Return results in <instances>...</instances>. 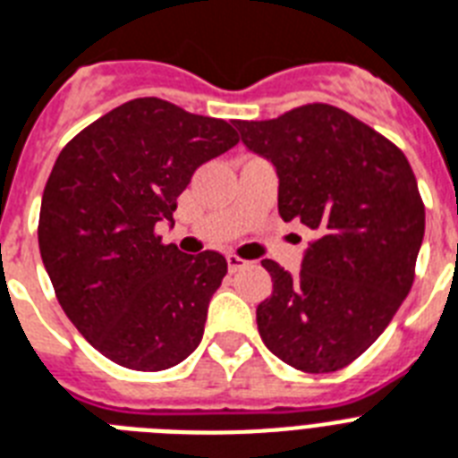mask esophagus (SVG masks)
<instances>
[{"mask_svg": "<svg viewBox=\"0 0 458 458\" xmlns=\"http://www.w3.org/2000/svg\"><path fill=\"white\" fill-rule=\"evenodd\" d=\"M244 266H247V261H244V259L235 257V254H228V268H230V273L240 271V268H244Z\"/></svg>", "mask_w": 458, "mask_h": 458, "instance_id": "esophagus-1", "label": "esophagus"}]
</instances>
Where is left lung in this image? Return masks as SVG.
I'll return each mask as SVG.
<instances>
[{
	"label": "left lung",
	"instance_id": "obj_1",
	"mask_svg": "<svg viewBox=\"0 0 458 458\" xmlns=\"http://www.w3.org/2000/svg\"><path fill=\"white\" fill-rule=\"evenodd\" d=\"M235 128L278 173L280 218L316 233L297 276L261 261L273 294L257 306L259 335L297 370L344 369L390 326L413 285L426 233L416 175L399 147L330 104Z\"/></svg>",
	"mask_w": 458,
	"mask_h": 458
}]
</instances>
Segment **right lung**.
<instances>
[{
	"mask_svg": "<svg viewBox=\"0 0 458 458\" xmlns=\"http://www.w3.org/2000/svg\"><path fill=\"white\" fill-rule=\"evenodd\" d=\"M237 142L221 118L142 97L61 149L42 194L39 254L71 323L118 366L171 369L201 342L228 261L187 257L154 228L173 223L192 173Z\"/></svg>",
	"mask_w": 458,
	"mask_h": 458,
	"instance_id": "obj_1",
	"label": "right lung"
}]
</instances>
